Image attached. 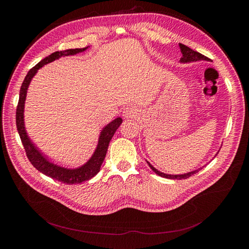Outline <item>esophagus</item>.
Returning <instances> with one entry per match:
<instances>
[{
	"label": "esophagus",
	"instance_id": "esophagus-1",
	"mask_svg": "<svg viewBox=\"0 0 249 249\" xmlns=\"http://www.w3.org/2000/svg\"><path fill=\"white\" fill-rule=\"evenodd\" d=\"M138 115V110L133 106H127L124 109V116L125 118H134Z\"/></svg>",
	"mask_w": 249,
	"mask_h": 249
}]
</instances>
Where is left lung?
<instances>
[{
  "mask_svg": "<svg viewBox=\"0 0 249 249\" xmlns=\"http://www.w3.org/2000/svg\"><path fill=\"white\" fill-rule=\"evenodd\" d=\"M179 49H180V53L183 54V57L180 58V62H192V61H199V60H209L208 57L203 56L202 54H200V53L198 52H195L193 51L192 49L188 48L186 46H184V44L179 43ZM147 164L149 165V167L152 168V170L154 172H156L158 176H160L162 178H171V179H184V178H188L189 177L193 176L194 173L198 172V170H194V171H191V172H188V173H184V175H177V176H172V175H166V173H163L159 170H157L152 164H149L147 162Z\"/></svg>",
  "mask_w": 249,
  "mask_h": 249,
  "instance_id": "8db88e82",
  "label": "left lung"
}]
</instances>
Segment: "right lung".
Here are the masks:
<instances>
[{"label": "right lung", "instance_id": "add662e5", "mask_svg": "<svg viewBox=\"0 0 249 249\" xmlns=\"http://www.w3.org/2000/svg\"><path fill=\"white\" fill-rule=\"evenodd\" d=\"M86 49L87 48L70 49L65 51L55 52L50 56L42 59L41 61L37 63L34 67H32V69L28 71L27 76L20 86L19 99H18V107H17V127H18L19 137H20L22 145H24V148L26 150V155L28 157L29 161L31 162V164L37 170L42 172L43 175H46L52 178L57 179L59 182H62L67 185L80 184V183L85 182V180L92 178L96 173L100 171L103 161L107 154L109 143L113 137V135H114V133L118 129V126L123 123V119L120 117H117L116 119L113 120L112 123H110L108 125L104 127V130L101 132L99 143H97V147L95 149V152L86 164H84L83 166L79 168L69 169V168L58 166V165L50 162L47 158L42 155V153H40V150H38V148L33 144V142L30 140L29 136L27 135V132L25 130L24 106H25L27 90H28L30 82H31L32 78L35 76V73L40 69V67H42L44 64H48L52 61H54L56 59H59L60 57L76 55L78 53L84 52Z\"/></svg>", "mask_w": 249, "mask_h": 249}]
</instances>
